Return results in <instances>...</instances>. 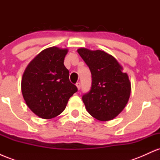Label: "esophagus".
<instances>
[{
	"mask_svg": "<svg viewBox=\"0 0 160 160\" xmlns=\"http://www.w3.org/2000/svg\"><path fill=\"white\" fill-rule=\"evenodd\" d=\"M76 86H77V87H78V90H80V82H77Z\"/></svg>",
	"mask_w": 160,
	"mask_h": 160,
	"instance_id": "esophagus-1",
	"label": "esophagus"
}]
</instances>
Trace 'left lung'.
Returning <instances> with one entry per match:
<instances>
[{
  "label": "left lung",
  "mask_w": 160,
  "mask_h": 160,
  "mask_svg": "<svg viewBox=\"0 0 160 160\" xmlns=\"http://www.w3.org/2000/svg\"><path fill=\"white\" fill-rule=\"evenodd\" d=\"M78 52L89 68L92 86L82 99L89 113L100 121L113 120L129 99L131 82L128 74L111 55L102 50L80 48Z\"/></svg>",
  "instance_id": "1"
}]
</instances>
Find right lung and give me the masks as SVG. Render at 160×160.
<instances>
[{
    "label": "right lung",
    "instance_id": "right-lung-1",
    "mask_svg": "<svg viewBox=\"0 0 160 160\" xmlns=\"http://www.w3.org/2000/svg\"><path fill=\"white\" fill-rule=\"evenodd\" d=\"M67 49L52 47L43 49L27 66L22 78V92L33 113L52 119L65 109L69 98L78 91L69 80L64 65Z\"/></svg>",
    "mask_w": 160,
    "mask_h": 160
}]
</instances>
